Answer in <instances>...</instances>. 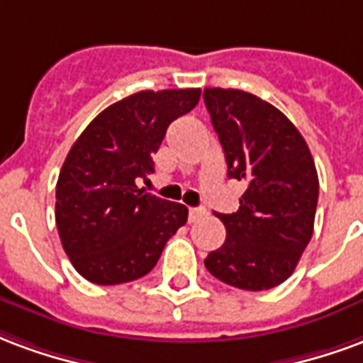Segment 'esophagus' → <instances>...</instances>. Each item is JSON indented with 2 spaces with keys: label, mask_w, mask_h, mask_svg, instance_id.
Masks as SVG:
<instances>
[{
  "label": "esophagus",
  "mask_w": 363,
  "mask_h": 363,
  "mask_svg": "<svg viewBox=\"0 0 363 363\" xmlns=\"http://www.w3.org/2000/svg\"><path fill=\"white\" fill-rule=\"evenodd\" d=\"M205 214H207V211H205V208H203V207H193V208H189V222L201 220V218H203Z\"/></svg>",
  "instance_id": "obj_1"
}]
</instances>
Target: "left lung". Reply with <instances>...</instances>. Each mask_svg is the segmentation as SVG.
Masks as SVG:
<instances>
[{"mask_svg": "<svg viewBox=\"0 0 363 363\" xmlns=\"http://www.w3.org/2000/svg\"><path fill=\"white\" fill-rule=\"evenodd\" d=\"M205 104L228 164L245 184L240 208L214 213L226 242L205 259L214 279L269 290L290 277L315 222L319 178L306 139L279 108L238 89H205Z\"/></svg>", "mask_w": 363, "mask_h": 363, "instance_id": "1", "label": "left lung"}]
</instances>
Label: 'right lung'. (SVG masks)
<instances>
[{"mask_svg": "<svg viewBox=\"0 0 363 363\" xmlns=\"http://www.w3.org/2000/svg\"><path fill=\"white\" fill-rule=\"evenodd\" d=\"M201 89L141 91L108 106L73 143L55 185V224L77 272L112 286L149 274L187 207L137 187L166 129Z\"/></svg>", "mask_w": 363, "mask_h": 363, "instance_id": "1", "label": "right lung"}]
</instances>
